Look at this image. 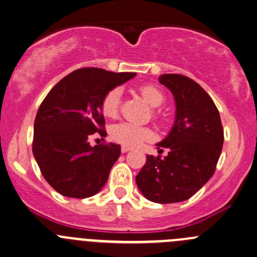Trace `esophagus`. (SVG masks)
<instances>
[{"mask_svg": "<svg viewBox=\"0 0 257 257\" xmlns=\"http://www.w3.org/2000/svg\"><path fill=\"white\" fill-rule=\"evenodd\" d=\"M132 149L129 147H121V149H120V151L123 154H125V153H128V151H131Z\"/></svg>", "mask_w": 257, "mask_h": 257, "instance_id": "34e87169", "label": "esophagus"}]
</instances>
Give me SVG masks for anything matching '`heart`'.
I'll use <instances>...</instances> for the list:
<instances>
[{
  "label": "heart",
  "mask_w": 257,
  "mask_h": 257,
  "mask_svg": "<svg viewBox=\"0 0 257 257\" xmlns=\"http://www.w3.org/2000/svg\"><path fill=\"white\" fill-rule=\"evenodd\" d=\"M140 93L144 97L145 101L151 107L156 108L161 106L164 102V94L158 87L153 85H144L139 88ZM121 104V88L114 87L108 91L103 97L101 103L102 114L107 118H115L119 114ZM153 132L148 126L139 125V124L123 121L118 123L110 128V138L115 143L124 145V147H136L142 144L145 140L153 138Z\"/></svg>",
  "instance_id": "heart-1"
}]
</instances>
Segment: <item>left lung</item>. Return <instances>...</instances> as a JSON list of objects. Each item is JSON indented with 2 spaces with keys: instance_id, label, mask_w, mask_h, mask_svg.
I'll return each instance as SVG.
<instances>
[{
  "instance_id": "1",
  "label": "left lung",
  "mask_w": 257,
  "mask_h": 257,
  "mask_svg": "<svg viewBox=\"0 0 257 257\" xmlns=\"http://www.w3.org/2000/svg\"><path fill=\"white\" fill-rule=\"evenodd\" d=\"M159 82L174 94L175 123L158 149L165 158L147 155L136 181L140 192L155 203H176L192 197L215 171L224 142L220 115L214 102L196 81L164 74ZM159 150V151H160Z\"/></svg>"
}]
</instances>
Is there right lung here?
Returning a JSON list of instances; mask_svg holds the SVG:
<instances>
[{
    "instance_id": "obj_1",
    "label": "right lung",
    "mask_w": 257,
    "mask_h": 257,
    "mask_svg": "<svg viewBox=\"0 0 257 257\" xmlns=\"http://www.w3.org/2000/svg\"><path fill=\"white\" fill-rule=\"evenodd\" d=\"M136 75L82 67L59 81L42 102L34 120L33 155L47 182L60 194L87 198L106 185L120 145L91 147L88 138L107 136L102 99Z\"/></svg>"
}]
</instances>
